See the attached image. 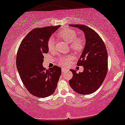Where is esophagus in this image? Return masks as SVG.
Masks as SVG:
<instances>
[{
  "label": "esophagus",
  "instance_id": "34e87169",
  "mask_svg": "<svg viewBox=\"0 0 125 125\" xmlns=\"http://www.w3.org/2000/svg\"><path fill=\"white\" fill-rule=\"evenodd\" d=\"M67 70H68V69L65 68V67H62V72H64L67 71Z\"/></svg>",
  "mask_w": 125,
  "mask_h": 125
}]
</instances>
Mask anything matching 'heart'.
<instances>
[{
	"label": "heart",
	"mask_w": 125,
	"mask_h": 125,
	"mask_svg": "<svg viewBox=\"0 0 125 125\" xmlns=\"http://www.w3.org/2000/svg\"><path fill=\"white\" fill-rule=\"evenodd\" d=\"M58 36L60 38L62 39L67 43H70V48L76 52H79L82 49L83 46V41L82 39L77 37V33L74 30L69 28H64L58 31ZM54 41L53 39H50L48 42V48L49 51H52L54 49ZM72 56L62 57L60 62L63 65H67L72 60Z\"/></svg>",
	"instance_id": "1"
}]
</instances>
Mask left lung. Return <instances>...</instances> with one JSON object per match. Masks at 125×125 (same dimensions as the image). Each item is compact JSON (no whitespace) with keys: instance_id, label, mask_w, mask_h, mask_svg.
I'll use <instances>...</instances> for the list:
<instances>
[{"instance_id":"obj_1","label":"left lung","mask_w":125,"mask_h":125,"mask_svg":"<svg viewBox=\"0 0 125 125\" xmlns=\"http://www.w3.org/2000/svg\"><path fill=\"white\" fill-rule=\"evenodd\" d=\"M84 33L85 44L77 65L83 66L84 70L77 73L70 70L73 77L69 84L76 93L90 94L98 89L106 77L108 71V53L106 46L100 35L84 25L70 24Z\"/></svg>"}]
</instances>
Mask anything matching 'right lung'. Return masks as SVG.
<instances>
[{
  "instance_id": "right-lung-1",
  "label": "right lung",
  "mask_w": 125,
  "mask_h": 125,
  "mask_svg": "<svg viewBox=\"0 0 125 125\" xmlns=\"http://www.w3.org/2000/svg\"><path fill=\"white\" fill-rule=\"evenodd\" d=\"M61 25L33 29L23 39L17 51L16 66L25 88L40 98L55 92L62 73L61 67H43V54L48 53V42Z\"/></svg>"
}]
</instances>
